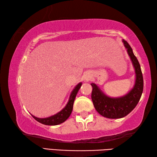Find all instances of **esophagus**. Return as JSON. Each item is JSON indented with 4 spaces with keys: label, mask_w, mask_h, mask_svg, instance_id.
<instances>
[{
    "label": "esophagus",
    "mask_w": 157,
    "mask_h": 157,
    "mask_svg": "<svg viewBox=\"0 0 157 157\" xmlns=\"http://www.w3.org/2000/svg\"><path fill=\"white\" fill-rule=\"evenodd\" d=\"M90 79H91V76H90L89 75H85L84 76V80L89 81Z\"/></svg>",
    "instance_id": "obj_1"
}]
</instances>
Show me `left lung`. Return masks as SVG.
<instances>
[{
	"mask_svg": "<svg viewBox=\"0 0 157 157\" xmlns=\"http://www.w3.org/2000/svg\"><path fill=\"white\" fill-rule=\"evenodd\" d=\"M131 59L135 71V81L132 89L120 97H110L106 95L96 84L92 82L91 99L94 107L101 116L107 118H121L134 109L141 97L143 90V78L139 61L131 46L124 39L122 40Z\"/></svg>",
	"mask_w": 157,
	"mask_h": 157,
	"instance_id": "8db88e82",
	"label": "left lung"
}]
</instances>
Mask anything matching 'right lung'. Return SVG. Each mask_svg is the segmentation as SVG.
<instances>
[{"label": "right lung", "instance_id": "1", "mask_svg": "<svg viewBox=\"0 0 157 157\" xmlns=\"http://www.w3.org/2000/svg\"><path fill=\"white\" fill-rule=\"evenodd\" d=\"M82 84V82H79V84L76 85L75 88L73 89V91L71 93L67 104L58 113L51 116L47 117V118H37V117L33 115H32V116L39 123L46 124V125H57V124L63 123V122L67 120L71 113H72L74 101H75L77 94H78L79 89H80Z\"/></svg>", "mask_w": 157, "mask_h": 157}]
</instances>
